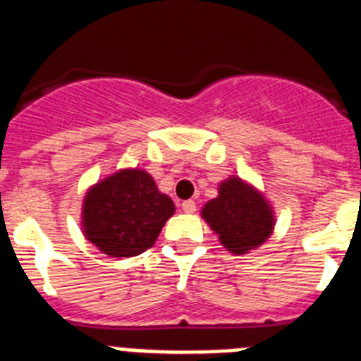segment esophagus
I'll use <instances>...</instances> for the list:
<instances>
[{
	"label": "esophagus",
	"mask_w": 361,
	"mask_h": 361,
	"mask_svg": "<svg viewBox=\"0 0 361 361\" xmlns=\"http://www.w3.org/2000/svg\"><path fill=\"white\" fill-rule=\"evenodd\" d=\"M181 209H183V212H187V214H192V212H196V203H194L192 200H187V202L181 203Z\"/></svg>",
	"instance_id": "34e87169"
}]
</instances>
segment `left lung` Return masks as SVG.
Masks as SVG:
<instances>
[{
	"label": "left lung",
	"mask_w": 361,
	"mask_h": 361,
	"mask_svg": "<svg viewBox=\"0 0 361 361\" xmlns=\"http://www.w3.org/2000/svg\"><path fill=\"white\" fill-rule=\"evenodd\" d=\"M202 218L218 234L219 243L236 256L263 245L276 224L265 196L238 176L219 183L218 196L203 205Z\"/></svg>",
	"instance_id": "8db88e82"
}]
</instances>
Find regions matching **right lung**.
<instances>
[{
  "label": "right lung",
  "instance_id": "right-lung-1",
  "mask_svg": "<svg viewBox=\"0 0 361 361\" xmlns=\"http://www.w3.org/2000/svg\"><path fill=\"white\" fill-rule=\"evenodd\" d=\"M176 207L143 169H121L94 183L81 209L87 240L111 258H130L154 245Z\"/></svg>",
  "mask_w": 361,
  "mask_h": 361
}]
</instances>
